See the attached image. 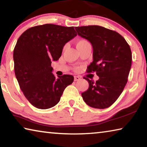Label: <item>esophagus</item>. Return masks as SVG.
I'll return each instance as SVG.
<instances>
[{"label":"esophagus","instance_id":"34e87169","mask_svg":"<svg viewBox=\"0 0 147 147\" xmlns=\"http://www.w3.org/2000/svg\"><path fill=\"white\" fill-rule=\"evenodd\" d=\"M81 78H80V77H79V76H74V81H78V80H80Z\"/></svg>","mask_w":147,"mask_h":147}]
</instances>
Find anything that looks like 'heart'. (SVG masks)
I'll return each mask as SVG.
<instances>
[{
	"label": "heart",
	"mask_w": 147,
	"mask_h": 147,
	"mask_svg": "<svg viewBox=\"0 0 147 147\" xmlns=\"http://www.w3.org/2000/svg\"><path fill=\"white\" fill-rule=\"evenodd\" d=\"M85 43H89L88 41H87L86 40H80L78 42H77L76 43V46H78V45H82V44H85Z\"/></svg>",
	"instance_id": "1"
}]
</instances>
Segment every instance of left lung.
Returning a JSON list of instances; mask_svg holds the SVG:
<instances>
[{
    "label": "left lung",
    "instance_id": "1",
    "mask_svg": "<svg viewBox=\"0 0 147 147\" xmlns=\"http://www.w3.org/2000/svg\"><path fill=\"white\" fill-rule=\"evenodd\" d=\"M75 29L78 36L92 45L93 62L88 67V72H96L99 77L96 82L84 78L88 82L89 88L82 93L83 100L92 108H108L127 83L131 65L130 47L121 35L102 26H78Z\"/></svg>",
    "mask_w": 147,
    "mask_h": 147
}]
</instances>
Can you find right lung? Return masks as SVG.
Masks as SVG:
<instances>
[{
  "label": "right lung",
  "instance_id": "1",
  "mask_svg": "<svg viewBox=\"0 0 147 147\" xmlns=\"http://www.w3.org/2000/svg\"><path fill=\"white\" fill-rule=\"evenodd\" d=\"M73 26L45 24L24 32L13 50L14 70L20 88L32 105L51 108L59 102L64 89L74 77L56 78L51 67L58 60L65 43L76 36Z\"/></svg>",
  "mask_w": 147,
  "mask_h": 147
}]
</instances>
